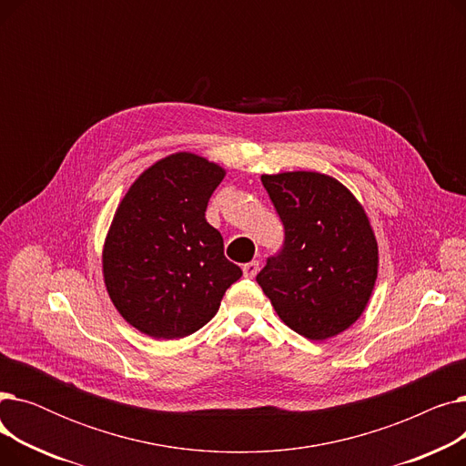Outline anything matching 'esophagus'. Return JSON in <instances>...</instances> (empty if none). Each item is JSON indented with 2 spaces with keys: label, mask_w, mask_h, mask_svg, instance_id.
<instances>
[{
  "label": "esophagus",
  "mask_w": 466,
  "mask_h": 466,
  "mask_svg": "<svg viewBox=\"0 0 466 466\" xmlns=\"http://www.w3.org/2000/svg\"><path fill=\"white\" fill-rule=\"evenodd\" d=\"M257 272H258V262L257 260H251V262H248V264H243V276L246 278H255L257 276Z\"/></svg>",
  "instance_id": "1"
}]
</instances>
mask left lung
Instances as JSON below:
<instances>
[{"instance_id":"obj_1","label":"left lung","mask_w":466,"mask_h":466,"mask_svg":"<svg viewBox=\"0 0 466 466\" xmlns=\"http://www.w3.org/2000/svg\"><path fill=\"white\" fill-rule=\"evenodd\" d=\"M285 227L279 255L257 276L279 319L323 341L348 330L378 279V241L353 192L317 171L260 177Z\"/></svg>"}]
</instances>
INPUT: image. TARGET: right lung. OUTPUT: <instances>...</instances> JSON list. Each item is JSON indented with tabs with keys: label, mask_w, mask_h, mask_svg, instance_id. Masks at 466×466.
Returning <instances> with one entry per match:
<instances>
[{
	"label": "right lung",
	"mask_w": 466,
	"mask_h": 466,
	"mask_svg": "<svg viewBox=\"0 0 466 466\" xmlns=\"http://www.w3.org/2000/svg\"><path fill=\"white\" fill-rule=\"evenodd\" d=\"M227 169L194 153L147 167L120 200L102 251L107 295L128 325L177 339L213 319L241 278L223 236L206 220Z\"/></svg>",
	"instance_id": "obj_1"
}]
</instances>
